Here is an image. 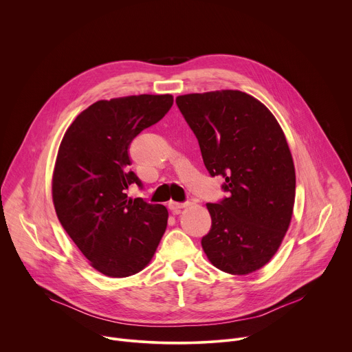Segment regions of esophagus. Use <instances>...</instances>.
<instances>
[{
	"label": "esophagus",
	"mask_w": 352,
	"mask_h": 352,
	"mask_svg": "<svg viewBox=\"0 0 352 352\" xmlns=\"http://www.w3.org/2000/svg\"><path fill=\"white\" fill-rule=\"evenodd\" d=\"M188 206H189L188 202H186V204H177V202H170V204H168V209L173 212V214H179V212H181L182 209L188 208Z\"/></svg>",
	"instance_id": "1"
}]
</instances>
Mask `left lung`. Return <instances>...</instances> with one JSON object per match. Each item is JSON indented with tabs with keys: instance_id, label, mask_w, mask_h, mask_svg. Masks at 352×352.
Listing matches in <instances>:
<instances>
[{
	"instance_id": "8db88e82",
	"label": "left lung",
	"mask_w": 352,
	"mask_h": 352,
	"mask_svg": "<svg viewBox=\"0 0 352 352\" xmlns=\"http://www.w3.org/2000/svg\"><path fill=\"white\" fill-rule=\"evenodd\" d=\"M177 106L197 138L212 177L226 179L220 204H208L212 228L202 238L210 263L245 276L267 265L289 227L295 168L272 111L239 90L178 96Z\"/></svg>"
}]
</instances>
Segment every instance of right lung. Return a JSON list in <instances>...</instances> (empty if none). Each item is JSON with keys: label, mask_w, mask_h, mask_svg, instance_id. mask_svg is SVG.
I'll return each mask as SVG.
<instances>
[{"label": "right lung", "mask_w": 352, "mask_h": 352, "mask_svg": "<svg viewBox=\"0 0 352 352\" xmlns=\"http://www.w3.org/2000/svg\"><path fill=\"white\" fill-rule=\"evenodd\" d=\"M174 103L171 94H139L98 102L67 129L53 173V204L64 230L90 266L122 278L152 261L167 228L163 205L128 197L129 144L159 122Z\"/></svg>", "instance_id": "right-lung-1"}]
</instances>
